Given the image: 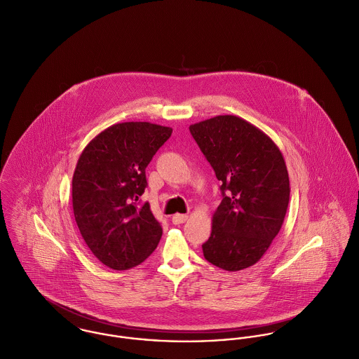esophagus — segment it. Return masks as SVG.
<instances>
[{"instance_id": "obj_1", "label": "esophagus", "mask_w": 359, "mask_h": 359, "mask_svg": "<svg viewBox=\"0 0 359 359\" xmlns=\"http://www.w3.org/2000/svg\"><path fill=\"white\" fill-rule=\"evenodd\" d=\"M187 219H189V216L184 215V214H176V215L172 216V222H173L175 224H182V223H184Z\"/></svg>"}]
</instances>
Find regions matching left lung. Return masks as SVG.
<instances>
[{"label": "left lung", "instance_id": "left-lung-1", "mask_svg": "<svg viewBox=\"0 0 359 359\" xmlns=\"http://www.w3.org/2000/svg\"><path fill=\"white\" fill-rule=\"evenodd\" d=\"M190 133L222 182V203L203 244L208 262L236 272L257 264L280 231L290 200L286 162L273 140L234 115L194 123Z\"/></svg>", "mask_w": 359, "mask_h": 359}]
</instances>
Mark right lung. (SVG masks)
<instances>
[{"instance_id": "add662e5", "label": "right lung", "mask_w": 359, "mask_h": 359, "mask_svg": "<svg viewBox=\"0 0 359 359\" xmlns=\"http://www.w3.org/2000/svg\"><path fill=\"white\" fill-rule=\"evenodd\" d=\"M170 135V128L149 122L116 123L79 156L73 214L87 247L111 269L140 265L161 240V223L139 198L147 187L145 168Z\"/></svg>"}]
</instances>
